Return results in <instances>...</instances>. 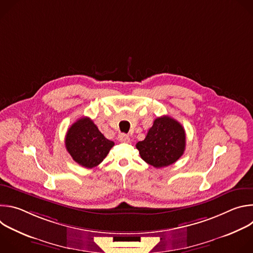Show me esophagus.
<instances>
[{
  "mask_svg": "<svg viewBox=\"0 0 253 253\" xmlns=\"http://www.w3.org/2000/svg\"><path fill=\"white\" fill-rule=\"evenodd\" d=\"M118 140L120 142H129L130 137L127 134H120V135H118Z\"/></svg>",
  "mask_w": 253,
  "mask_h": 253,
  "instance_id": "1",
  "label": "esophagus"
}]
</instances>
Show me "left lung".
<instances>
[{
    "mask_svg": "<svg viewBox=\"0 0 253 253\" xmlns=\"http://www.w3.org/2000/svg\"><path fill=\"white\" fill-rule=\"evenodd\" d=\"M186 136L182 125L169 116L154 120L145 139L136 144L141 158L155 168L175 163L185 150Z\"/></svg>",
    "mask_w": 253,
    "mask_h": 253,
    "instance_id": "8db88e82",
    "label": "left lung"
}]
</instances>
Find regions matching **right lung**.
Wrapping results in <instances>:
<instances>
[{"label": "right lung", "instance_id": "1", "mask_svg": "<svg viewBox=\"0 0 253 253\" xmlns=\"http://www.w3.org/2000/svg\"><path fill=\"white\" fill-rule=\"evenodd\" d=\"M66 148L75 162L85 168L99 165L114 146L89 117H82L68 129Z\"/></svg>", "mask_w": 253, "mask_h": 253}]
</instances>
